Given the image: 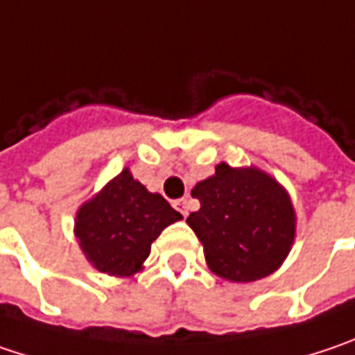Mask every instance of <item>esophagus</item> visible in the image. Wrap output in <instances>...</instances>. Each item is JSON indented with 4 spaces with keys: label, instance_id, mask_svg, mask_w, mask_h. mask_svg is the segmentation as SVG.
<instances>
[{
    "label": "esophagus",
    "instance_id": "34e87169",
    "mask_svg": "<svg viewBox=\"0 0 355 355\" xmlns=\"http://www.w3.org/2000/svg\"><path fill=\"white\" fill-rule=\"evenodd\" d=\"M189 205H191V200H189V198H178V200H175V207H177V211L182 215V217H187V215H189Z\"/></svg>",
    "mask_w": 355,
    "mask_h": 355
}]
</instances>
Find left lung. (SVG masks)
<instances>
[{
	"label": "left lung",
	"mask_w": 355,
	"mask_h": 355,
	"mask_svg": "<svg viewBox=\"0 0 355 355\" xmlns=\"http://www.w3.org/2000/svg\"><path fill=\"white\" fill-rule=\"evenodd\" d=\"M191 195L200 209L187 223L215 275L249 283L282 267L295 241L297 217L277 178L253 164L219 162L215 175L197 182Z\"/></svg>",
	"instance_id": "obj_1"
}]
</instances>
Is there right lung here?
<instances>
[{
  "label": "right lung",
  "mask_w": 355,
  "mask_h": 355,
  "mask_svg": "<svg viewBox=\"0 0 355 355\" xmlns=\"http://www.w3.org/2000/svg\"><path fill=\"white\" fill-rule=\"evenodd\" d=\"M180 219L178 211L138 182L126 166L80 205L73 235L86 261L100 273L132 277L142 271L153 241Z\"/></svg>",
  "instance_id": "add662e5"
}]
</instances>
